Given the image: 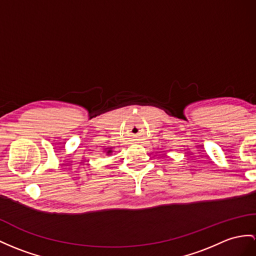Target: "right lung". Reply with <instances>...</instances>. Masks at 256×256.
Instances as JSON below:
<instances>
[{
	"mask_svg": "<svg viewBox=\"0 0 256 256\" xmlns=\"http://www.w3.org/2000/svg\"><path fill=\"white\" fill-rule=\"evenodd\" d=\"M106 153H108V154H110V153H112V150H108V151Z\"/></svg>",
	"mask_w": 256,
	"mask_h": 256,
	"instance_id": "add662e5",
	"label": "right lung"
}]
</instances>
